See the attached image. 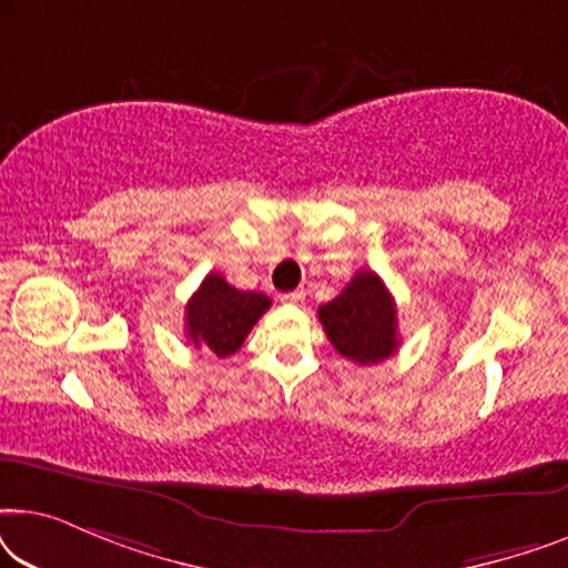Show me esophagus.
<instances>
[{
  "label": "esophagus",
  "mask_w": 568,
  "mask_h": 568,
  "mask_svg": "<svg viewBox=\"0 0 568 568\" xmlns=\"http://www.w3.org/2000/svg\"><path fill=\"white\" fill-rule=\"evenodd\" d=\"M302 300H305V292H302V290H294V292H284L282 294V302H286V305H300Z\"/></svg>",
  "instance_id": "esophagus-1"
}]
</instances>
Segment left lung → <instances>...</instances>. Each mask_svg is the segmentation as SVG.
<instances>
[{"label": "left lung", "instance_id": "obj_1", "mask_svg": "<svg viewBox=\"0 0 568 568\" xmlns=\"http://www.w3.org/2000/svg\"><path fill=\"white\" fill-rule=\"evenodd\" d=\"M333 348L356 364H377L398 348L395 300L375 271H356L336 300L317 307Z\"/></svg>", "mask_w": 568, "mask_h": 568}]
</instances>
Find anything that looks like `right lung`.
<instances>
[{"mask_svg":"<svg viewBox=\"0 0 568 568\" xmlns=\"http://www.w3.org/2000/svg\"><path fill=\"white\" fill-rule=\"evenodd\" d=\"M268 307L266 294L240 292L212 271L185 305V333L201 352L224 359L243 346L247 333Z\"/></svg>","mask_w":568,"mask_h":568,"instance_id":"add662e5","label":"right lung"}]
</instances>
